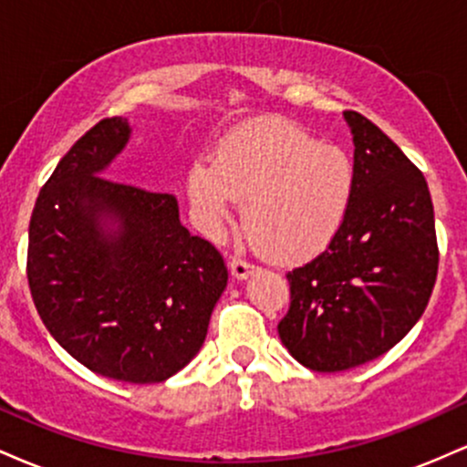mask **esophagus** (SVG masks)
<instances>
[{"label": "esophagus", "instance_id": "esophagus-1", "mask_svg": "<svg viewBox=\"0 0 467 467\" xmlns=\"http://www.w3.org/2000/svg\"><path fill=\"white\" fill-rule=\"evenodd\" d=\"M230 272H233V276L237 278V281H245V278L254 275V265L244 259H233L230 261Z\"/></svg>", "mask_w": 467, "mask_h": 467}]
</instances>
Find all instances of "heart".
I'll use <instances>...</instances> for the list:
<instances>
[{"mask_svg":"<svg viewBox=\"0 0 467 467\" xmlns=\"http://www.w3.org/2000/svg\"><path fill=\"white\" fill-rule=\"evenodd\" d=\"M192 215L208 237H219L244 203L250 237L272 261L307 264L334 244L349 219L358 169L349 153L323 144L283 118L233 131L215 162H195L186 180Z\"/></svg>","mask_w":467,"mask_h":467,"instance_id":"b5f03b06","label":"heart"}]
</instances>
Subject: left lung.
<instances>
[{
    "mask_svg": "<svg viewBox=\"0 0 467 467\" xmlns=\"http://www.w3.org/2000/svg\"><path fill=\"white\" fill-rule=\"evenodd\" d=\"M358 189L334 244L287 272L292 303L278 336L294 360L320 373L375 360L421 318L437 281L435 211L426 178L401 149L358 111Z\"/></svg>",
    "mask_w": 467,
    "mask_h": 467,
    "instance_id": "left-lung-1",
    "label": "left lung"
}]
</instances>
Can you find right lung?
<instances>
[{
    "mask_svg": "<svg viewBox=\"0 0 467 467\" xmlns=\"http://www.w3.org/2000/svg\"><path fill=\"white\" fill-rule=\"evenodd\" d=\"M130 136L127 118H105L57 164L30 217L28 285L74 360L153 384L202 349L228 270L182 226L173 195L103 178Z\"/></svg>",
    "mask_w": 467,
    "mask_h": 467,
    "instance_id": "add662e5",
    "label": "right lung"
}]
</instances>
